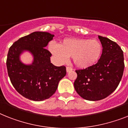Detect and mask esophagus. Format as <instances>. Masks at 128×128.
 I'll return each mask as SVG.
<instances>
[{
  "label": "esophagus",
  "instance_id": "esophagus-1",
  "mask_svg": "<svg viewBox=\"0 0 128 128\" xmlns=\"http://www.w3.org/2000/svg\"><path fill=\"white\" fill-rule=\"evenodd\" d=\"M66 70L67 72H71L72 70V68L71 67H70V66H66Z\"/></svg>",
  "mask_w": 128,
  "mask_h": 128
}]
</instances>
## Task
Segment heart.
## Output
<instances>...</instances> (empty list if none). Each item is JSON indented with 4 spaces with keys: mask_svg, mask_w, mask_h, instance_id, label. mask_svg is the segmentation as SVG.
<instances>
[{
    "mask_svg": "<svg viewBox=\"0 0 128 128\" xmlns=\"http://www.w3.org/2000/svg\"><path fill=\"white\" fill-rule=\"evenodd\" d=\"M50 50L60 63H65L68 57H72L76 66L85 68L97 63L102 52V46L96 39L66 38L60 45L51 43Z\"/></svg>",
    "mask_w": 128,
    "mask_h": 128,
    "instance_id": "heart-1",
    "label": "heart"
}]
</instances>
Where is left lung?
Here are the masks:
<instances>
[{"mask_svg": "<svg viewBox=\"0 0 128 128\" xmlns=\"http://www.w3.org/2000/svg\"><path fill=\"white\" fill-rule=\"evenodd\" d=\"M103 50L96 65L76 70L74 87L78 94L88 101H99L111 94L118 87L124 69L123 51L108 38L98 36Z\"/></svg>", "mask_w": 128, "mask_h": 128, "instance_id": "left-lung-1", "label": "left lung"}]
</instances>
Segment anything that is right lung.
Masks as SVG:
<instances>
[{
    "label": "right lung",
    "mask_w": 128,
    "mask_h": 128,
    "mask_svg": "<svg viewBox=\"0 0 128 128\" xmlns=\"http://www.w3.org/2000/svg\"><path fill=\"white\" fill-rule=\"evenodd\" d=\"M54 36L36 31L20 38L10 48L6 60L8 76L17 92L28 100L40 101L50 98L66 75L65 66L53 65L51 53L45 48ZM25 51L33 56L32 64L27 65L20 60Z\"/></svg>",
    "instance_id": "1"
}]
</instances>
